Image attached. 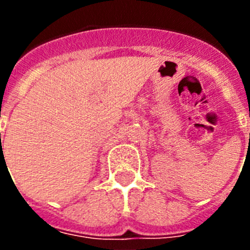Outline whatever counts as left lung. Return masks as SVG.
Masks as SVG:
<instances>
[{
    "mask_svg": "<svg viewBox=\"0 0 250 250\" xmlns=\"http://www.w3.org/2000/svg\"><path fill=\"white\" fill-rule=\"evenodd\" d=\"M249 116H250V115H249ZM249 139H250V134H249Z\"/></svg>",
    "mask_w": 250,
    "mask_h": 250,
    "instance_id": "obj_1",
    "label": "left lung"
}]
</instances>
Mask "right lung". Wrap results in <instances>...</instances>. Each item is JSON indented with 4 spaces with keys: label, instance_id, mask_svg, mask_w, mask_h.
I'll return each mask as SVG.
<instances>
[{
    "label": "right lung",
    "instance_id": "add662e5",
    "mask_svg": "<svg viewBox=\"0 0 250 250\" xmlns=\"http://www.w3.org/2000/svg\"><path fill=\"white\" fill-rule=\"evenodd\" d=\"M0 135H1V134H0Z\"/></svg>",
    "mask_w": 250,
    "mask_h": 250
}]
</instances>
